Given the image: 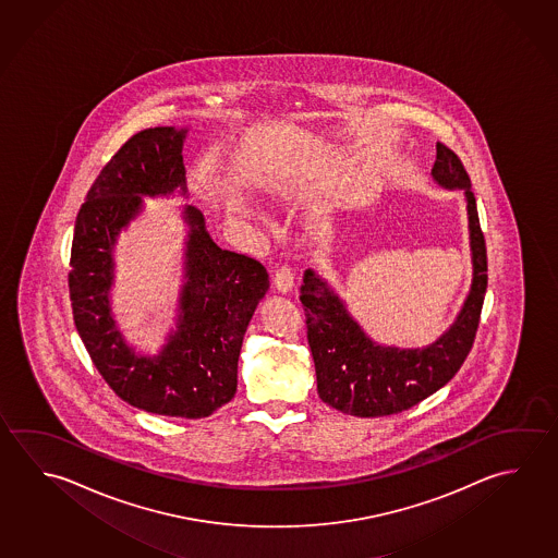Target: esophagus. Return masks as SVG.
<instances>
[{
  "instance_id": "obj_1",
  "label": "esophagus",
  "mask_w": 558,
  "mask_h": 558,
  "mask_svg": "<svg viewBox=\"0 0 558 558\" xmlns=\"http://www.w3.org/2000/svg\"><path fill=\"white\" fill-rule=\"evenodd\" d=\"M275 286L278 292L288 293L293 288V272L292 268L288 265L280 266L276 270Z\"/></svg>"
}]
</instances>
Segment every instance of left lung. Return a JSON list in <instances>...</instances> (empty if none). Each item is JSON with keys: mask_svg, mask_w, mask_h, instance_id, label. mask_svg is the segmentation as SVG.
Listing matches in <instances>:
<instances>
[{"mask_svg": "<svg viewBox=\"0 0 558 558\" xmlns=\"http://www.w3.org/2000/svg\"><path fill=\"white\" fill-rule=\"evenodd\" d=\"M430 177L445 190H462L469 214L472 282L459 315L427 347L400 349L366 335L347 303L313 268L303 272V312L312 349L317 391L327 405L356 417H384L410 410L440 390L460 371L478 329L488 288L486 243L480 229L476 197L459 157L437 143Z\"/></svg>", "mask_w": 558, "mask_h": 558, "instance_id": "1", "label": "left lung"}]
</instances>
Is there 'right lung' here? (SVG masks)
<instances>
[{
  "label": "right lung",
  "mask_w": 558,
  "mask_h": 558,
  "mask_svg": "<svg viewBox=\"0 0 558 558\" xmlns=\"http://www.w3.org/2000/svg\"><path fill=\"white\" fill-rule=\"evenodd\" d=\"M187 131L145 129L99 172L76 217L69 286L80 339L109 388L138 410L199 420L235 398L243 337L270 288L265 266L217 246L204 214L184 206L177 329L157 354H143L125 341L111 310L118 236L143 214V197H187Z\"/></svg>",
  "instance_id": "obj_1"
}]
</instances>
